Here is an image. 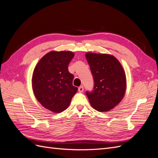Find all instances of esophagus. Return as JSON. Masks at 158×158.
<instances>
[{"label": "esophagus", "mask_w": 158, "mask_h": 158, "mask_svg": "<svg viewBox=\"0 0 158 158\" xmlns=\"http://www.w3.org/2000/svg\"><path fill=\"white\" fill-rule=\"evenodd\" d=\"M84 91V87L82 86V85H81V86H80L79 88H78V92H80V93H82V92Z\"/></svg>", "instance_id": "34e87169"}]
</instances>
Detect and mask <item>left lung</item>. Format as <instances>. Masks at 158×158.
Wrapping results in <instances>:
<instances>
[{"mask_svg": "<svg viewBox=\"0 0 158 158\" xmlns=\"http://www.w3.org/2000/svg\"><path fill=\"white\" fill-rule=\"evenodd\" d=\"M85 57L94 78L92 92H86L89 102L95 110L106 112L121 102L127 88L122 65L113 55L87 52Z\"/></svg>", "mask_w": 158, "mask_h": 158, "instance_id": "obj_1", "label": "left lung"}]
</instances>
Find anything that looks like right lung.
Segmentation results:
<instances>
[{
  "instance_id": "obj_1",
  "label": "right lung",
  "mask_w": 158,
  "mask_h": 158,
  "mask_svg": "<svg viewBox=\"0 0 158 158\" xmlns=\"http://www.w3.org/2000/svg\"><path fill=\"white\" fill-rule=\"evenodd\" d=\"M74 56L71 51H51L40 59L33 70L32 88L37 101L54 113L67 109L78 88L68 66Z\"/></svg>"
}]
</instances>
